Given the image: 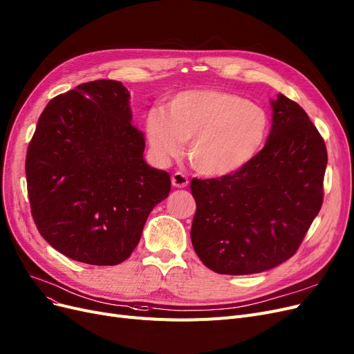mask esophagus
Instances as JSON below:
<instances>
[{
  "label": "esophagus",
  "instance_id": "1",
  "mask_svg": "<svg viewBox=\"0 0 354 354\" xmlns=\"http://www.w3.org/2000/svg\"><path fill=\"white\" fill-rule=\"evenodd\" d=\"M171 185H173L174 187L183 189V187H186V186L189 185V180H187V177H186L185 174H183V173H174L173 177H171Z\"/></svg>",
  "mask_w": 354,
  "mask_h": 354
}]
</instances>
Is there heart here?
Instances as JSON below:
<instances>
[{"mask_svg":"<svg viewBox=\"0 0 354 354\" xmlns=\"http://www.w3.org/2000/svg\"><path fill=\"white\" fill-rule=\"evenodd\" d=\"M146 139L160 162L176 156L189 140L192 165L209 177L240 171L261 152L270 135L263 108L218 89L183 91L145 121Z\"/></svg>","mask_w":354,"mask_h":354,"instance_id":"heart-1","label":"heart"}]
</instances>
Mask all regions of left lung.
I'll return each mask as SVG.
<instances>
[{"label": "left lung", "instance_id": "left-lung-1", "mask_svg": "<svg viewBox=\"0 0 354 354\" xmlns=\"http://www.w3.org/2000/svg\"><path fill=\"white\" fill-rule=\"evenodd\" d=\"M271 108L270 136L250 164L221 178L192 180V245L218 274H258L286 262L322 206L324 139L283 93Z\"/></svg>", "mask_w": 354, "mask_h": 354}]
</instances>
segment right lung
<instances>
[{
    "label": "right lung",
    "instance_id": "right-lung-1",
    "mask_svg": "<svg viewBox=\"0 0 354 354\" xmlns=\"http://www.w3.org/2000/svg\"><path fill=\"white\" fill-rule=\"evenodd\" d=\"M143 151L121 82L82 83L48 102L26 156L41 236L83 263L126 261L151 211L171 190L169 174L146 164Z\"/></svg>",
    "mask_w": 354,
    "mask_h": 354
}]
</instances>
